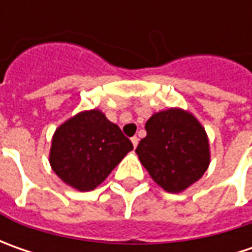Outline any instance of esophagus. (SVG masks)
Segmentation results:
<instances>
[{"label": "esophagus", "instance_id": "esophagus-1", "mask_svg": "<svg viewBox=\"0 0 252 252\" xmlns=\"http://www.w3.org/2000/svg\"><path fill=\"white\" fill-rule=\"evenodd\" d=\"M131 143H133V147L136 149V147H137V144H139V139H137L136 136H134V137H131Z\"/></svg>", "mask_w": 252, "mask_h": 252}]
</instances>
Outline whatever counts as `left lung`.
<instances>
[{
	"label": "left lung",
	"mask_w": 252,
	"mask_h": 252,
	"mask_svg": "<svg viewBox=\"0 0 252 252\" xmlns=\"http://www.w3.org/2000/svg\"><path fill=\"white\" fill-rule=\"evenodd\" d=\"M146 131L136 153L151 178L167 192L187 189L208 169V136L190 113L158 112L147 121Z\"/></svg>",
	"instance_id": "1"
}]
</instances>
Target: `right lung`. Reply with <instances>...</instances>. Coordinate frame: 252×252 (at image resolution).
Wrapping results in <instances>:
<instances>
[{
    "instance_id": "obj_1",
    "label": "right lung",
    "mask_w": 252,
    "mask_h": 252,
    "mask_svg": "<svg viewBox=\"0 0 252 252\" xmlns=\"http://www.w3.org/2000/svg\"><path fill=\"white\" fill-rule=\"evenodd\" d=\"M131 149V141L119 126L94 109L78 113L56 130L50 164L65 184L78 190H91Z\"/></svg>"
}]
</instances>
